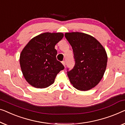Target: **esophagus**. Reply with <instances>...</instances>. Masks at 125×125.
<instances>
[{
  "label": "esophagus",
  "instance_id": "34e87169",
  "mask_svg": "<svg viewBox=\"0 0 125 125\" xmlns=\"http://www.w3.org/2000/svg\"><path fill=\"white\" fill-rule=\"evenodd\" d=\"M61 62H62L63 65H64V66H65V61H62Z\"/></svg>",
  "mask_w": 125,
  "mask_h": 125
}]
</instances>
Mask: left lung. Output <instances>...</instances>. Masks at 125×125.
Wrapping results in <instances>:
<instances>
[{
    "instance_id": "obj_1",
    "label": "left lung",
    "mask_w": 125,
    "mask_h": 125,
    "mask_svg": "<svg viewBox=\"0 0 125 125\" xmlns=\"http://www.w3.org/2000/svg\"><path fill=\"white\" fill-rule=\"evenodd\" d=\"M65 37L72 47L75 59L73 69L67 72L70 83L80 91L95 87L102 79L106 68L105 50L96 39L88 34L66 32Z\"/></svg>"
}]
</instances>
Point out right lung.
<instances>
[{
    "mask_svg": "<svg viewBox=\"0 0 125 125\" xmlns=\"http://www.w3.org/2000/svg\"><path fill=\"white\" fill-rule=\"evenodd\" d=\"M64 37L62 32H44L29 42L20 53V64L23 75L31 86L43 88L55 82L64 69L56 59L55 45Z\"/></svg>",
    "mask_w": 125,
    "mask_h": 125,
    "instance_id": "add662e5",
    "label": "right lung"
}]
</instances>
